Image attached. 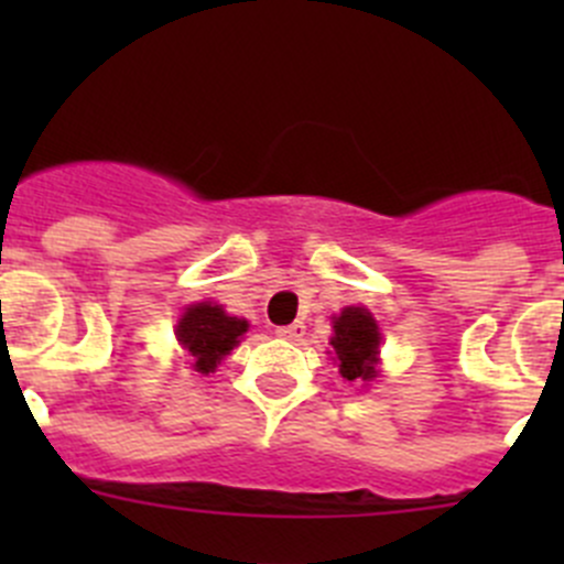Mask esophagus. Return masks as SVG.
Listing matches in <instances>:
<instances>
[{
  "label": "esophagus",
  "mask_w": 564,
  "mask_h": 564,
  "mask_svg": "<svg viewBox=\"0 0 564 564\" xmlns=\"http://www.w3.org/2000/svg\"><path fill=\"white\" fill-rule=\"evenodd\" d=\"M278 338L283 340H300L305 335V324L303 322H292V324H283V327L275 329Z\"/></svg>",
  "instance_id": "esophagus-1"
}]
</instances>
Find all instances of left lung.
Returning <instances> with one entry per match:
<instances>
[{
    "label": "left lung",
    "instance_id": "left-lung-1",
    "mask_svg": "<svg viewBox=\"0 0 564 564\" xmlns=\"http://www.w3.org/2000/svg\"><path fill=\"white\" fill-rule=\"evenodd\" d=\"M333 349L338 355L340 377L349 382H368L377 377L373 362L379 355V327L366 308H346L335 318Z\"/></svg>",
    "mask_w": 564,
    "mask_h": 564
}]
</instances>
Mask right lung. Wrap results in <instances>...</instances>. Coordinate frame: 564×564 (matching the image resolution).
<instances>
[{
  "label": "right lung",
  "instance_id": "right-lung-1",
  "mask_svg": "<svg viewBox=\"0 0 564 564\" xmlns=\"http://www.w3.org/2000/svg\"><path fill=\"white\" fill-rule=\"evenodd\" d=\"M248 329L246 318L224 314L220 305L198 303L185 311L176 324V340L193 357V368L209 373L218 362L240 344V335Z\"/></svg>",
  "mask_w": 564,
  "mask_h": 564
}]
</instances>
